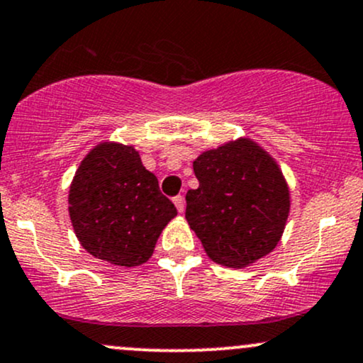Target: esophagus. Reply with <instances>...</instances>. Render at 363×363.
I'll use <instances>...</instances> for the list:
<instances>
[{
  "label": "esophagus",
  "mask_w": 363,
  "mask_h": 363,
  "mask_svg": "<svg viewBox=\"0 0 363 363\" xmlns=\"http://www.w3.org/2000/svg\"><path fill=\"white\" fill-rule=\"evenodd\" d=\"M174 205H176L179 213H184L186 203H184V198H182V196H176V198H174Z\"/></svg>",
  "instance_id": "esophagus-1"
}]
</instances>
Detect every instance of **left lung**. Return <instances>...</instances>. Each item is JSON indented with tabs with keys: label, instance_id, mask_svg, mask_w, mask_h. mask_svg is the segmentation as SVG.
Instances as JSON below:
<instances>
[{
	"label": "left lung",
	"instance_id": "1",
	"mask_svg": "<svg viewBox=\"0 0 363 363\" xmlns=\"http://www.w3.org/2000/svg\"><path fill=\"white\" fill-rule=\"evenodd\" d=\"M198 189L186 194V220L211 261L242 269L268 256L290 215L280 165L249 136L205 150L193 162Z\"/></svg>",
	"mask_w": 363,
	"mask_h": 363
}]
</instances>
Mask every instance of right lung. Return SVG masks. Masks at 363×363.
I'll return each instance as SVG.
<instances>
[{
	"instance_id": "add662e5",
	"label": "right lung",
	"mask_w": 363,
	"mask_h": 363,
	"mask_svg": "<svg viewBox=\"0 0 363 363\" xmlns=\"http://www.w3.org/2000/svg\"><path fill=\"white\" fill-rule=\"evenodd\" d=\"M68 211L86 252L121 268L145 264L177 215L133 145L101 141L83 157L69 184Z\"/></svg>"
}]
</instances>
